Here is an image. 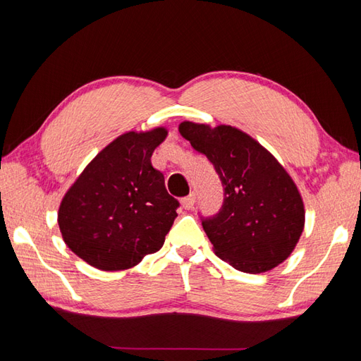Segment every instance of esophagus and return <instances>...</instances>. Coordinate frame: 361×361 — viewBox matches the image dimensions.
Wrapping results in <instances>:
<instances>
[{"instance_id":"34e87169","label":"esophagus","mask_w":361,"mask_h":361,"mask_svg":"<svg viewBox=\"0 0 361 361\" xmlns=\"http://www.w3.org/2000/svg\"><path fill=\"white\" fill-rule=\"evenodd\" d=\"M194 203H195V194H194V192L189 194V195L185 197V198H181V204H183V208H185V209H190V208H192Z\"/></svg>"}]
</instances>
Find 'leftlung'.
<instances>
[{
  "instance_id": "1",
  "label": "left lung",
  "mask_w": 361,
  "mask_h": 361,
  "mask_svg": "<svg viewBox=\"0 0 361 361\" xmlns=\"http://www.w3.org/2000/svg\"><path fill=\"white\" fill-rule=\"evenodd\" d=\"M180 135L203 153L224 185L219 212L202 219L216 255L235 270L264 273L283 262L304 229V203L276 158L234 127L181 122Z\"/></svg>"
}]
</instances>
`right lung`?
Masks as SVG:
<instances>
[{"instance_id": "add662e5", "label": "right lung", "mask_w": 361, "mask_h": 361, "mask_svg": "<svg viewBox=\"0 0 361 361\" xmlns=\"http://www.w3.org/2000/svg\"><path fill=\"white\" fill-rule=\"evenodd\" d=\"M166 135L159 127L116 137L63 197L60 231L70 250L90 265L126 270L163 247L180 206L150 161Z\"/></svg>"}]
</instances>
